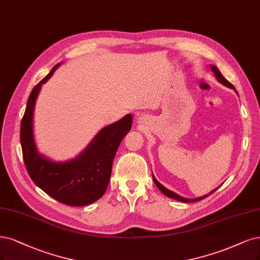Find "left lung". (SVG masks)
<instances>
[{"mask_svg": "<svg viewBox=\"0 0 260 260\" xmlns=\"http://www.w3.org/2000/svg\"><path fill=\"white\" fill-rule=\"evenodd\" d=\"M211 69H212V71L214 72V74H215V76H216V78H217V80H218L219 83L223 84V85L227 86V87H229V88H231V89H235V90H236V88L234 87V85H232L231 83H229L228 80L221 75V73L219 72V70H218L216 67L212 66V67H211ZM153 180H154V182H155L156 186L159 188V190H160L161 192H162V193H164V194H166V196H168L169 198H172V199L177 200V201H182V202H194V201L202 200L203 198H207V197L209 196V194H208V196H204V197H201V198H197V199H186V198H183V197H181V196L176 194L175 192H173V191H171V190L167 189L166 187H164L162 185H161V184L156 180L154 175H153ZM215 190H216V189H215ZM215 190H214V191H215ZM214 191H212V192H214ZM212 192H211V193H212Z\"/></svg>", "mask_w": 260, "mask_h": 260, "instance_id": "obj_1", "label": "left lung"}]
</instances>
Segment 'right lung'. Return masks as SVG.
<instances>
[{"label": "right lung", "mask_w": 260, "mask_h": 260, "mask_svg": "<svg viewBox=\"0 0 260 260\" xmlns=\"http://www.w3.org/2000/svg\"><path fill=\"white\" fill-rule=\"evenodd\" d=\"M59 63L35 85L26 103L20 126L23 161L32 181L55 200L72 207L93 203L104 194L110 183L113 160L120 142L130 131L132 116L102 129L85 151L64 164L41 156L33 138V111L42 84L47 82Z\"/></svg>", "instance_id": "right-lung-1"}]
</instances>
